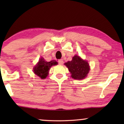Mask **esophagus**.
Instances as JSON below:
<instances>
[{
    "mask_svg": "<svg viewBox=\"0 0 124 124\" xmlns=\"http://www.w3.org/2000/svg\"><path fill=\"white\" fill-rule=\"evenodd\" d=\"M58 62H59V65H62V64H63V60H62V59H60V60H58Z\"/></svg>",
    "mask_w": 124,
    "mask_h": 124,
    "instance_id": "1",
    "label": "esophagus"
}]
</instances>
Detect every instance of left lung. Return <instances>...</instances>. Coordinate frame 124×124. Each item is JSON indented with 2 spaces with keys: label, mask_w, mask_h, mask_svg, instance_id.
<instances>
[{
  "label": "left lung",
  "mask_w": 124,
  "mask_h": 124,
  "mask_svg": "<svg viewBox=\"0 0 124 124\" xmlns=\"http://www.w3.org/2000/svg\"><path fill=\"white\" fill-rule=\"evenodd\" d=\"M65 65L71 73V77L75 79H83L87 76L90 70L89 64L79 56L73 57L72 61L65 62Z\"/></svg>",
  "instance_id": "8db88e82"
}]
</instances>
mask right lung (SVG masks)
I'll return each instance as SVG.
<instances>
[{
	"instance_id": "obj_1",
	"label": "right lung",
	"mask_w": 124,
	"mask_h": 124,
	"mask_svg": "<svg viewBox=\"0 0 124 124\" xmlns=\"http://www.w3.org/2000/svg\"><path fill=\"white\" fill-rule=\"evenodd\" d=\"M57 64V62L56 61L52 60L48 62L41 57L39 60L37 65L33 68V72L34 74L39 77L41 79H45L48 75V72L51 67Z\"/></svg>"
}]
</instances>
